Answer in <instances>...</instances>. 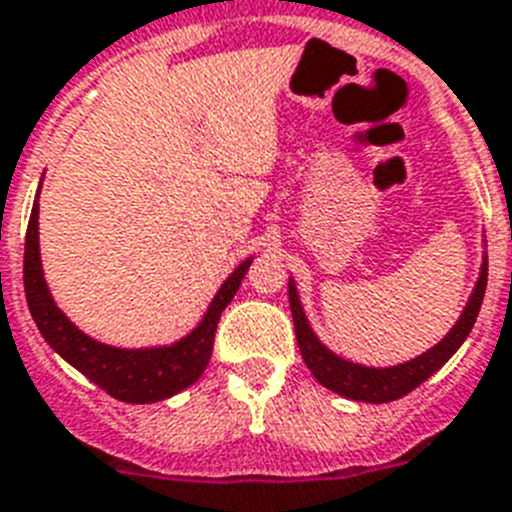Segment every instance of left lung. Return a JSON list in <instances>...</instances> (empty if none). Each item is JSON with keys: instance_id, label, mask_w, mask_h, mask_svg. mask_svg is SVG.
Returning <instances> with one entry per match:
<instances>
[{"instance_id": "8db88e82", "label": "left lung", "mask_w": 512, "mask_h": 512, "mask_svg": "<svg viewBox=\"0 0 512 512\" xmlns=\"http://www.w3.org/2000/svg\"><path fill=\"white\" fill-rule=\"evenodd\" d=\"M484 290H487V256H484L482 274H479V282H476L469 305H466L458 323L451 329V334L445 336L443 342L427 349L425 355L417 357V360L396 365V368H362V365H355V362L336 357L334 352H329V349L318 342L316 334L310 331L308 318L303 313L295 282L290 279V310L292 321H295V336H298L300 355H303L310 373L316 375V381L329 388V391L342 393V396L355 401H370V404L396 401L401 396H406L409 391H414L419 383H425L435 370L443 368L445 362L453 357V352L464 344L476 316H479V308H482Z\"/></svg>"}]
</instances>
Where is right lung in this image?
<instances>
[{
    "instance_id": "add662e5",
    "label": "right lung",
    "mask_w": 512,
    "mask_h": 512,
    "mask_svg": "<svg viewBox=\"0 0 512 512\" xmlns=\"http://www.w3.org/2000/svg\"><path fill=\"white\" fill-rule=\"evenodd\" d=\"M251 259L227 277L220 292L214 295L207 316L186 339L157 349H116L100 344L82 334L72 321L54 305L46 287L41 269V251H38V199L33 204L25 235L23 282L28 298L30 316L38 331L51 347L59 352L69 365L87 375L95 386H100L113 399L126 404H152V401L170 399L173 393L189 388L202 378L214 347V331L220 323L222 310L238 292L240 279L246 277Z\"/></svg>"
}]
</instances>
